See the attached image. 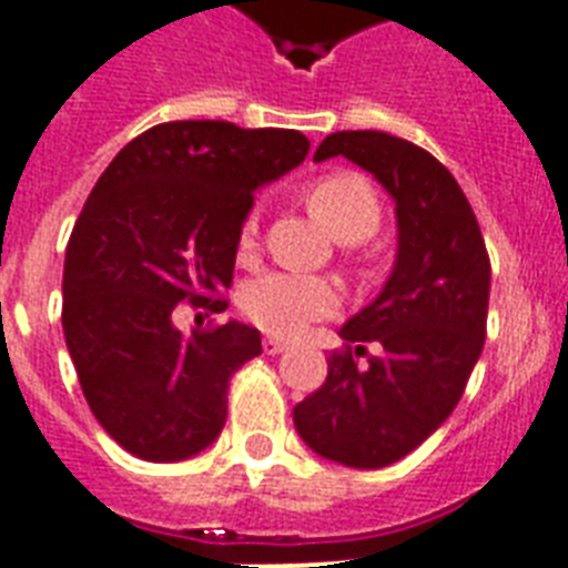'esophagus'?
<instances>
[{
    "label": "esophagus",
    "instance_id": "1",
    "mask_svg": "<svg viewBox=\"0 0 568 568\" xmlns=\"http://www.w3.org/2000/svg\"><path fill=\"white\" fill-rule=\"evenodd\" d=\"M262 347H265V354H267V356H276V354H283L285 347H288V342H285V338L267 336L265 342H262Z\"/></svg>",
    "mask_w": 568,
    "mask_h": 568
}]
</instances>
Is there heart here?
<instances>
[{
    "label": "heart",
    "instance_id": "heart-1",
    "mask_svg": "<svg viewBox=\"0 0 568 568\" xmlns=\"http://www.w3.org/2000/svg\"><path fill=\"white\" fill-rule=\"evenodd\" d=\"M310 212L327 226L338 241L368 239L379 223V200L368 180L356 173H329L318 180L306 194ZM256 221L244 223L241 247L253 244ZM241 306L256 327L294 336L306 324L333 315L338 306V288L324 276L297 274V271H267L247 283L241 294Z\"/></svg>",
    "mask_w": 568,
    "mask_h": 568
}]
</instances>
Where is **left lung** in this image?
Returning <instances> with one entry per match:
<instances>
[{
  "instance_id": "1",
  "label": "left lung",
  "mask_w": 568,
  "mask_h": 568,
  "mask_svg": "<svg viewBox=\"0 0 568 568\" xmlns=\"http://www.w3.org/2000/svg\"><path fill=\"white\" fill-rule=\"evenodd\" d=\"M345 155L395 203L397 253L383 292L338 336L327 379L294 406V427L318 457L383 468L445 424L486 338L489 256L466 194L427 150L386 132H333L315 162ZM365 344L378 354L359 366Z\"/></svg>"
}]
</instances>
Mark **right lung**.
<instances>
[{"label":"right lung","mask_w":568,"mask_h":568,"mask_svg":"<svg viewBox=\"0 0 568 568\" xmlns=\"http://www.w3.org/2000/svg\"><path fill=\"white\" fill-rule=\"evenodd\" d=\"M310 153L294 129L173 120L129 141L93 185L64 256L61 327L84 400L120 448L180 463L212 445L256 327L182 333L180 301L226 310L253 194Z\"/></svg>","instance_id":"add662e5"}]
</instances>
